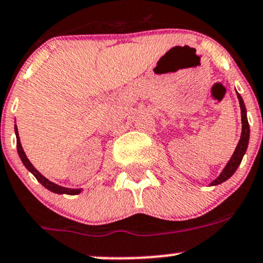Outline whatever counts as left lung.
Instances as JSON below:
<instances>
[{"mask_svg": "<svg viewBox=\"0 0 263 263\" xmlns=\"http://www.w3.org/2000/svg\"><path fill=\"white\" fill-rule=\"evenodd\" d=\"M237 98H238L239 106H241V118H242L241 139H239L238 144H237L232 157H231V159L228 160V163L226 164L224 169H223L221 174H219V176L217 177L210 185H218L221 184V183L226 182L227 179H230V178L234 174V172L237 171V168H238L239 164H241L242 158H243L246 151H247L248 140H250V125H248V120H247V111H246L243 99H242V97L238 94V92H237Z\"/></svg>", "mask_w": 263, "mask_h": 263, "instance_id": "1", "label": "left lung"}]
</instances>
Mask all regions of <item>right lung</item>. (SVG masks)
Instances as JSON below:
<instances>
[{
	"label": "right lung",
	"instance_id": "1",
	"mask_svg": "<svg viewBox=\"0 0 263 263\" xmlns=\"http://www.w3.org/2000/svg\"><path fill=\"white\" fill-rule=\"evenodd\" d=\"M15 134H16V140H17V152H18V155L20 158H21L22 163H24V165L26 166L27 171L31 172V173L35 176L36 179L39 180V182L41 183L42 185H44L45 188L49 189V191L53 192V193H58V194H70V196H75V194H79L81 193V191L83 189H72V188H65V187H61V185L59 184H55V183L50 182L47 178H45L40 172L37 171V169L35 168L32 164H31V162L29 160V158L26 157V154H25L24 149H22V145H21V142H20V137H18V132H17V126L15 125Z\"/></svg>",
	"mask_w": 263,
	"mask_h": 263
}]
</instances>
